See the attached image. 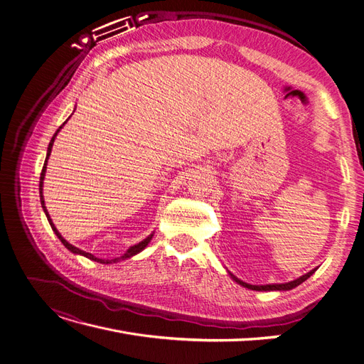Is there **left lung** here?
<instances>
[{
	"mask_svg": "<svg viewBox=\"0 0 364 364\" xmlns=\"http://www.w3.org/2000/svg\"><path fill=\"white\" fill-rule=\"evenodd\" d=\"M315 271H317V267H315V269H312L311 272H308V274H305V275H302V277H299V278L294 279V281H290V282H286V284H266V286H251V284H247V282L241 281L240 278H236V277L232 275V274H230V277L233 278V281H236L238 284H241L242 287H247V289H250V290H256V291H272V290H291V289L297 287L299 284H302L304 281H306Z\"/></svg>",
	"mask_w": 364,
	"mask_h": 364,
	"instance_id": "8db88e82",
	"label": "left lung"
}]
</instances>
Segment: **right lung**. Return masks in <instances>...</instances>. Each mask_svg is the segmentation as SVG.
<instances>
[{
  "mask_svg": "<svg viewBox=\"0 0 364 364\" xmlns=\"http://www.w3.org/2000/svg\"><path fill=\"white\" fill-rule=\"evenodd\" d=\"M65 123H67V122H64V123H62V124L59 126V129L55 132V135H53V136H52V139H50L49 147H47V156H46V161H44V165H43V169H41V176H40V200H41V207H43V211L46 213V217H47V220H49V223H50V226H52L53 232L56 233V236H58V238H59V241L65 245V248H68L71 252H74V255H82V256H85V257H87V259H90V260L100 262V263H104V264H108V263H116V262H120V260H124V259H129V257H132V256L138 255L139 251H143V250H144V248L149 245V242H150V241H151V238H153V233H151V235H149L144 241H141L139 244L129 247V248H128V251H126L123 256H120V257H116V259H113V260H104V259H98V257H95L93 255H90V252H86V251H83V250H80V248H77V247L71 245L70 242H67L64 238H62L60 233H59V232H58V229L55 228V225L52 223V218H50L49 213H47V210H46V205H44V198H43V180H44V176H46L47 159H49V156H50V153H52V147H53V143H55V138H56L58 132L62 129V126H64Z\"/></svg>",
  "mask_w": 364,
  "mask_h": 364,
  "instance_id": "add662e5",
  "label": "right lung"
}]
</instances>
